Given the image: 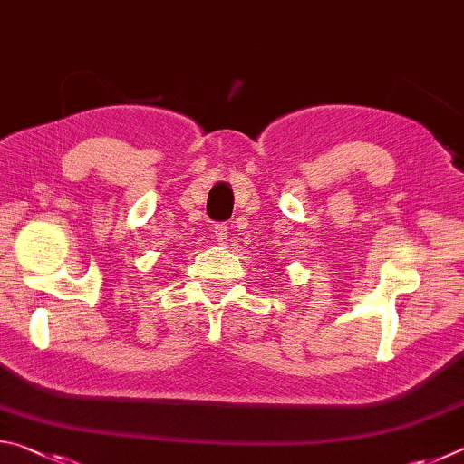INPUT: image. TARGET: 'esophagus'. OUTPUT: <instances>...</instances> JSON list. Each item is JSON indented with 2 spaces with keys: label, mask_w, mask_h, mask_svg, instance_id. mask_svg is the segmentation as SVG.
Returning a JSON list of instances; mask_svg holds the SVG:
<instances>
[{
  "label": "esophagus",
  "mask_w": 464,
  "mask_h": 464,
  "mask_svg": "<svg viewBox=\"0 0 464 464\" xmlns=\"http://www.w3.org/2000/svg\"><path fill=\"white\" fill-rule=\"evenodd\" d=\"M215 237L218 243H225L229 237V227L227 225H215Z\"/></svg>",
  "instance_id": "obj_1"
}]
</instances>
